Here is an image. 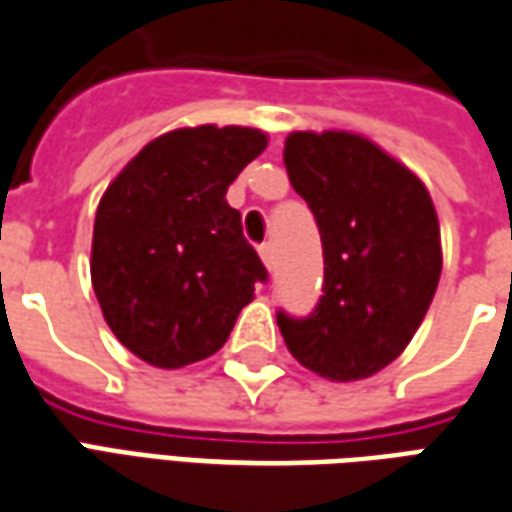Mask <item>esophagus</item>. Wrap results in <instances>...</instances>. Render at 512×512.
<instances>
[{
  "label": "esophagus",
  "mask_w": 512,
  "mask_h": 512,
  "mask_svg": "<svg viewBox=\"0 0 512 512\" xmlns=\"http://www.w3.org/2000/svg\"><path fill=\"white\" fill-rule=\"evenodd\" d=\"M260 257H263V263H266L268 271H274V246L271 244L260 246Z\"/></svg>",
  "instance_id": "1"
}]
</instances>
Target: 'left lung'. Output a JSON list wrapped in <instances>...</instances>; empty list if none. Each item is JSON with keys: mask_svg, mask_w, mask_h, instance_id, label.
Returning a JSON list of instances; mask_svg holds the SVG:
<instances>
[{"mask_svg": "<svg viewBox=\"0 0 512 512\" xmlns=\"http://www.w3.org/2000/svg\"><path fill=\"white\" fill-rule=\"evenodd\" d=\"M285 167L318 222L323 296L307 318L279 310V332L329 381L376 376L411 343L439 285L433 200L411 169L348 131H293Z\"/></svg>", "mask_w": 512, "mask_h": 512, "instance_id": "left-lung-1", "label": "left lung"}]
</instances>
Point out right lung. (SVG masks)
<instances>
[{
	"instance_id": "add662e5",
	"label": "right lung",
	"mask_w": 512,
	"mask_h": 512,
	"mask_svg": "<svg viewBox=\"0 0 512 512\" xmlns=\"http://www.w3.org/2000/svg\"><path fill=\"white\" fill-rule=\"evenodd\" d=\"M244 126L178 128L147 142L101 197L93 290L109 329L147 365L216 354L268 271L227 189L266 150Z\"/></svg>"
}]
</instances>
